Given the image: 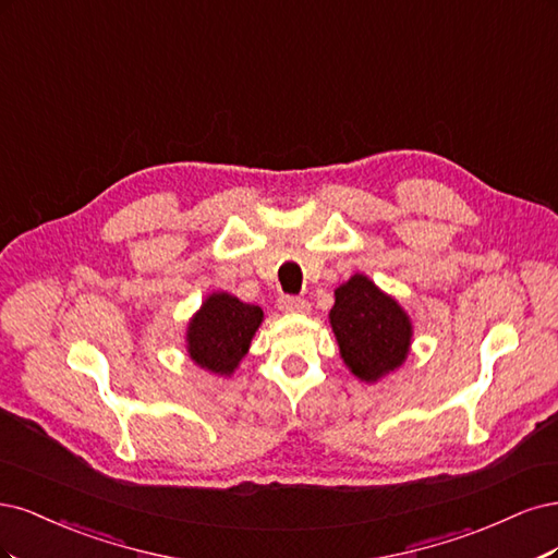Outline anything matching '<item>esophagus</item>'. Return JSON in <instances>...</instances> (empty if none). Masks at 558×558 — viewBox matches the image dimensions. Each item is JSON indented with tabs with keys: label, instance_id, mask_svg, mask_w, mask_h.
I'll return each instance as SVG.
<instances>
[{
	"label": "esophagus",
	"instance_id": "obj_1",
	"mask_svg": "<svg viewBox=\"0 0 558 558\" xmlns=\"http://www.w3.org/2000/svg\"><path fill=\"white\" fill-rule=\"evenodd\" d=\"M278 308L282 313H308L311 303L301 299V296H280L278 299Z\"/></svg>",
	"mask_w": 558,
	"mask_h": 558
}]
</instances>
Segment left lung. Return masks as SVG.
Instances as JSON below:
<instances>
[{
    "label": "left lung",
    "instance_id": "8db88e82",
    "mask_svg": "<svg viewBox=\"0 0 558 558\" xmlns=\"http://www.w3.org/2000/svg\"><path fill=\"white\" fill-rule=\"evenodd\" d=\"M333 294L329 322L352 375L362 383H377L397 371L412 340V322L399 301L362 274H354Z\"/></svg>",
    "mask_w": 558,
    "mask_h": 558
}]
</instances>
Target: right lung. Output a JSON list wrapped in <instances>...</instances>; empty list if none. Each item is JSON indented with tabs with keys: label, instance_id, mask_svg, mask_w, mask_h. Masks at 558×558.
<instances>
[{
	"label": "right lung",
	"instance_id": "right-lung-1",
	"mask_svg": "<svg viewBox=\"0 0 558 558\" xmlns=\"http://www.w3.org/2000/svg\"><path fill=\"white\" fill-rule=\"evenodd\" d=\"M262 319L259 305L243 303L227 292H213L190 319V359L215 375H231L247 354Z\"/></svg>",
	"mask_w": 558,
	"mask_h": 558
}]
</instances>
